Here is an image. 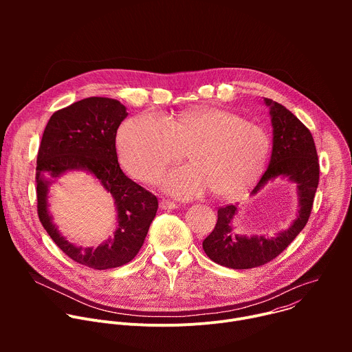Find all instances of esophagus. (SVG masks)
I'll list each match as a JSON object with an SVG mask.
<instances>
[{
  "instance_id": "34e87169",
  "label": "esophagus",
  "mask_w": 352,
  "mask_h": 352,
  "mask_svg": "<svg viewBox=\"0 0 352 352\" xmlns=\"http://www.w3.org/2000/svg\"><path fill=\"white\" fill-rule=\"evenodd\" d=\"M160 208L164 209V210H173V209H177L178 206H177V204L171 202V200H168V199H162L160 200Z\"/></svg>"
}]
</instances>
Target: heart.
<instances>
[{
  "instance_id": "obj_1",
  "label": "heart",
  "mask_w": 352,
  "mask_h": 352,
  "mask_svg": "<svg viewBox=\"0 0 352 352\" xmlns=\"http://www.w3.org/2000/svg\"><path fill=\"white\" fill-rule=\"evenodd\" d=\"M118 152L125 168L143 182L157 181L186 152L190 164L164 181L171 193L193 197L210 189L216 196H231L265 168L270 136L261 125L217 107L192 109L168 118L143 113L121 126Z\"/></svg>"
}]
</instances>
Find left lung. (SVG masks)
I'll return each mask as SVG.
<instances>
[{
	"instance_id": "obj_1",
	"label": "left lung",
	"mask_w": 352,
	"mask_h": 352,
	"mask_svg": "<svg viewBox=\"0 0 352 352\" xmlns=\"http://www.w3.org/2000/svg\"><path fill=\"white\" fill-rule=\"evenodd\" d=\"M273 125V152L267 170L259 178L254 193L267 181L283 175L298 186L299 210L294 224L277 236H241L231 232L236 212L234 205L217 210L214 230L205 238L204 250L216 263L230 269H254L276 259L307 226L319 184V159L311 131L284 106L265 98Z\"/></svg>"
}]
</instances>
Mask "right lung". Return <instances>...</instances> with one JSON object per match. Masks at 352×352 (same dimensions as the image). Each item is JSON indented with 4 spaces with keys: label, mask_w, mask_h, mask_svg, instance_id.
Returning <instances> with one entry per match:
<instances>
[{
    "label": "right lung",
    "mask_w": 352,
    "mask_h": 352,
    "mask_svg": "<svg viewBox=\"0 0 352 352\" xmlns=\"http://www.w3.org/2000/svg\"><path fill=\"white\" fill-rule=\"evenodd\" d=\"M128 116L114 98L89 97L56 111L48 120L40 142L36 166L37 214L47 234L74 262L96 270L129 263L139 252L159 200L128 178L118 163L116 136ZM91 172L115 196L119 228L115 238L96 250H82L59 235L46 210L47 184L69 169Z\"/></svg>",
    "instance_id": "1"
}]
</instances>
